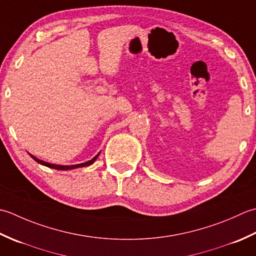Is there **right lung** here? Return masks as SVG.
<instances>
[{"label":"right lung","mask_w":256,"mask_h":256,"mask_svg":"<svg viewBox=\"0 0 256 256\" xmlns=\"http://www.w3.org/2000/svg\"><path fill=\"white\" fill-rule=\"evenodd\" d=\"M99 156V154L96 156V157H94L92 160L87 161V162H84V164H72V166H60V164H48V162H45V161H42L38 158H35L34 156L30 154V157H32L35 161H38V164H43V166H48V168H53V169H56V170H70V169H75V168H80V166H90L92 164H94V161H95L97 159V157Z\"/></svg>","instance_id":"right-lung-1"}]
</instances>
